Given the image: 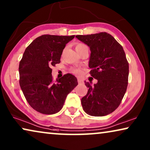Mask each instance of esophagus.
<instances>
[{
  "mask_svg": "<svg viewBox=\"0 0 150 150\" xmlns=\"http://www.w3.org/2000/svg\"><path fill=\"white\" fill-rule=\"evenodd\" d=\"M78 83H79V84H82V83H83V80L81 79H78Z\"/></svg>",
  "mask_w": 150,
  "mask_h": 150,
  "instance_id": "esophagus-1",
  "label": "esophagus"
}]
</instances>
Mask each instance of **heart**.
I'll list each match as a JSON object with an SVG mask.
<instances>
[{
  "label": "heart",
  "instance_id": "b5f03b06",
  "mask_svg": "<svg viewBox=\"0 0 150 150\" xmlns=\"http://www.w3.org/2000/svg\"><path fill=\"white\" fill-rule=\"evenodd\" d=\"M85 49H88V47L86 44H83V43H76V50L78 52H80L81 51L85 50ZM70 71L73 74H78L79 73L80 70L79 69L76 68V67H71L70 69Z\"/></svg>",
  "mask_w": 150,
  "mask_h": 150
}]
</instances>
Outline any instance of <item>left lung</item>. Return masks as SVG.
<instances>
[{
	"label": "left lung",
	"mask_w": 150,
	"mask_h": 150,
	"mask_svg": "<svg viewBox=\"0 0 150 150\" xmlns=\"http://www.w3.org/2000/svg\"><path fill=\"white\" fill-rule=\"evenodd\" d=\"M76 38L89 46V74L98 80L93 86L85 82L89 89L81 99L84 111L91 116L107 115L120 106L128 87L126 54L115 39L106 32Z\"/></svg>",
	"instance_id": "8db88e82"
}]
</instances>
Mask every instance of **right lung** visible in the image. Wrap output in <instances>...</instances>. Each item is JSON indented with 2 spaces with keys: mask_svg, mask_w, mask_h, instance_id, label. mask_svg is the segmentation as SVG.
<instances>
[{
  "mask_svg": "<svg viewBox=\"0 0 150 150\" xmlns=\"http://www.w3.org/2000/svg\"><path fill=\"white\" fill-rule=\"evenodd\" d=\"M75 35H43L26 48L19 65L20 85L29 105L40 113L55 114L64 105L67 94L78 85L71 74L53 81L52 66L61 62L65 45Z\"/></svg>",
  "mask_w": 150,
  "mask_h": 150,
  "instance_id": "1",
  "label": "right lung"
}]
</instances>
